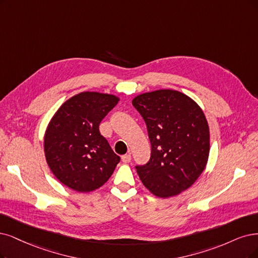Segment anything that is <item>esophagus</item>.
Listing matches in <instances>:
<instances>
[{"label":"esophagus","mask_w":258,"mask_h":258,"mask_svg":"<svg viewBox=\"0 0 258 258\" xmlns=\"http://www.w3.org/2000/svg\"><path fill=\"white\" fill-rule=\"evenodd\" d=\"M121 159H122V161H123L124 164H127V163H130V161H131L132 156H131V154H125V155H122Z\"/></svg>","instance_id":"obj_1"}]
</instances>
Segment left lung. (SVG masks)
<instances>
[{
  "label": "left lung",
  "instance_id": "obj_1",
  "mask_svg": "<svg viewBox=\"0 0 258 258\" xmlns=\"http://www.w3.org/2000/svg\"><path fill=\"white\" fill-rule=\"evenodd\" d=\"M133 105L144 118L151 157L136 166L142 184L159 198L180 194L204 171L209 155V127L201 107L188 95L160 89L137 95Z\"/></svg>",
  "mask_w": 258,
  "mask_h": 258
}]
</instances>
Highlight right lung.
Instances as JSON below:
<instances>
[{
  "instance_id": "right-lung-1",
  "label": "right lung",
  "mask_w": 258,
  "mask_h": 258,
  "mask_svg": "<svg viewBox=\"0 0 258 258\" xmlns=\"http://www.w3.org/2000/svg\"><path fill=\"white\" fill-rule=\"evenodd\" d=\"M119 102L113 94L85 91L67 100L44 134L46 163L60 183L78 192L100 188L111 176L120 157L99 126Z\"/></svg>"
}]
</instances>
